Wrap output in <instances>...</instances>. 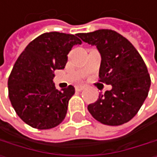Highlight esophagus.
<instances>
[{
    "label": "esophagus",
    "mask_w": 157,
    "mask_h": 157,
    "mask_svg": "<svg viewBox=\"0 0 157 157\" xmlns=\"http://www.w3.org/2000/svg\"><path fill=\"white\" fill-rule=\"evenodd\" d=\"M84 89H85V86L84 85H78V86H76V91L80 92V91H82Z\"/></svg>",
    "instance_id": "esophagus-1"
}]
</instances>
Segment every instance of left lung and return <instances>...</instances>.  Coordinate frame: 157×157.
<instances>
[{
    "label": "left lung",
    "mask_w": 157,
    "mask_h": 157,
    "mask_svg": "<svg viewBox=\"0 0 157 157\" xmlns=\"http://www.w3.org/2000/svg\"><path fill=\"white\" fill-rule=\"evenodd\" d=\"M78 36L96 46L101 54L99 81L112 89L88 106L94 118L103 124L121 125L134 117L148 96L151 78L140 54L125 37L102 29Z\"/></svg>",
    "instance_id": "left-lung-1"
}]
</instances>
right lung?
<instances>
[{
    "label": "right lung",
    "mask_w": 157,
    "mask_h": 157,
    "mask_svg": "<svg viewBox=\"0 0 157 157\" xmlns=\"http://www.w3.org/2000/svg\"><path fill=\"white\" fill-rule=\"evenodd\" d=\"M78 36L45 33L30 42L16 61L8 78V95L16 113L30 126L50 129L65 118L75 88L69 85L58 91L52 79L55 70L64 68L73 46L81 44Z\"/></svg>",
    "instance_id": "add662e5"
}]
</instances>
